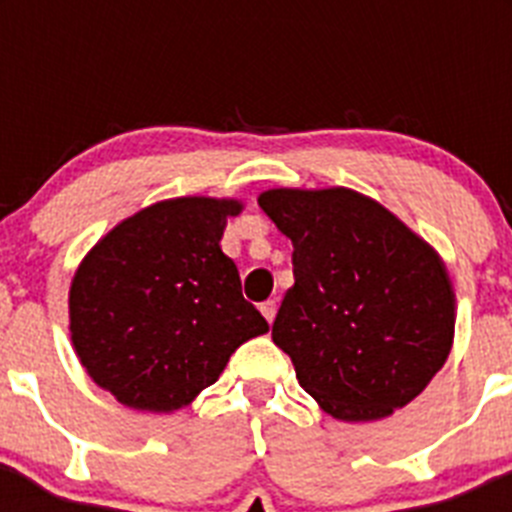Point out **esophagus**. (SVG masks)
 <instances>
[{"label": "esophagus", "instance_id": "1", "mask_svg": "<svg viewBox=\"0 0 512 512\" xmlns=\"http://www.w3.org/2000/svg\"><path fill=\"white\" fill-rule=\"evenodd\" d=\"M261 315H264L269 323H274V318H277V302L274 300H266L264 305H261Z\"/></svg>", "mask_w": 512, "mask_h": 512}]
</instances>
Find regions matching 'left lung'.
<instances>
[{"instance_id":"left-lung-1","label":"left lung","mask_w":512,"mask_h":512,"mask_svg":"<svg viewBox=\"0 0 512 512\" xmlns=\"http://www.w3.org/2000/svg\"><path fill=\"white\" fill-rule=\"evenodd\" d=\"M259 205L295 246V284L271 338L302 390L346 423L405 408L454 343L456 300L441 256L354 189H269Z\"/></svg>"}]
</instances>
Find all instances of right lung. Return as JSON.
I'll use <instances>...</instances> for the list:
<instances>
[{
  "mask_svg": "<svg viewBox=\"0 0 512 512\" xmlns=\"http://www.w3.org/2000/svg\"><path fill=\"white\" fill-rule=\"evenodd\" d=\"M238 200L176 197L135 212L84 256L69 289L71 343L117 402L174 413L217 382L269 323L220 248Z\"/></svg>",
  "mask_w": 512,
  "mask_h": 512,
  "instance_id": "add662e5",
  "label": "right lung"
}]
</instances>
